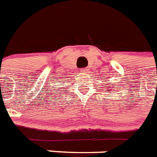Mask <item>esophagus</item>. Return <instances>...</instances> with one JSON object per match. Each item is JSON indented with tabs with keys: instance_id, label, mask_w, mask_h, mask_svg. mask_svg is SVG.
I'll return each mask as SVG.
<instances>
[{
	"instance_id": "obj_1",
	"label": "esophagus",
	"mask_w": 157,
	"mask_h": 157,
	"mask_svg": "<svg viewBox=\"0 0 157 157\" xmlns=\"http://www.w3.org/2000/svg\"><path fill=\"white\" fill-rule=\"evenodd\" d=\"M81 72L83 73V74H86V73H88V69L87 68H82L81 70Z\"/></svg>"
}]
</instances>
